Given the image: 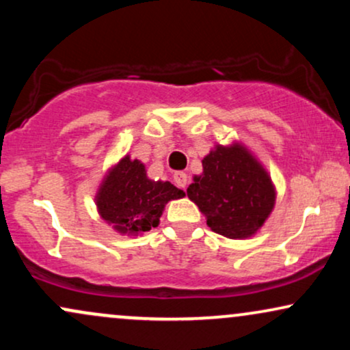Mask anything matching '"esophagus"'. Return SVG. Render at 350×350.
<instances>
[{
	"label": "esophagus",
	"mask_w": 350,
	"mask_h": 350,
	"mask_svg": "<svg viewBox=\"0 0 350 350\" xmlns=\"http://www.w3.org/2000/svg\"><path fill=\"white\" fill-rule=\"evenodd\" d=\"M172 178H174V183L178 184L180 189H184L187 186V174L184 171H176Z\"/></svg>",
	"instance_id": "obj_1"
}]
</instances>
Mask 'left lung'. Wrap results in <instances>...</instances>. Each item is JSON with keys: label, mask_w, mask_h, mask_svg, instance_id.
Instances as JSON below:
<instances>
[{"label": "left lung", "mask_w": 350, "mask_h": 350, "mask_svg": "<svg viewBox=\"0 0 350 350\" xmlns=\"http://www.w3.org/2000/svg\"><path fill=\"white\" fill-rule=\"evenodd\" d=\"M202 167L187 196L207 217V226L228 239L252 237L275 206V189L262 164L240 144H219Z\"/></svg>", "instance_id": "left-lung-1"}]
</instances>
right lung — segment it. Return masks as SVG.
I'll list each match as a JSON object with an SVG mask.
<instances>
[{
	"mask_svg": "<svg viewBox=\"0 0 350 350\" xmlns=\"http://www.w3.org/2000/svg\"><path fill=\"white\" fill-rule=\"evenodd\" d=\"M183 196L170 180L148 179L143 164L124 156L100 186L97 207L120 234H142L158 227L164 206Z\"/></svg>",
	"mask_w": 350,
	"mask_h": 350,
	"instance_id": "1",
	"label": "right lung"
}]
</instances>
